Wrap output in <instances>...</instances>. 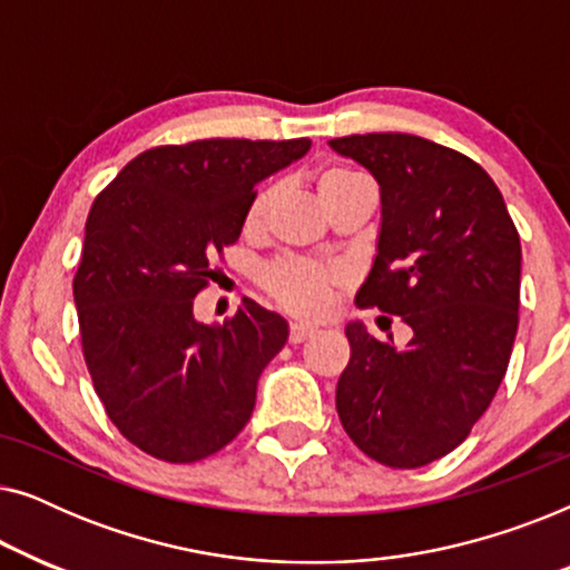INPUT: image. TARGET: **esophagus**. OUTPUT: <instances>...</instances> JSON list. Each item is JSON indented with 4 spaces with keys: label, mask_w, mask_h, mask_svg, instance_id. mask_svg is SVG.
Here are the masks:
<instances>
[{
    "label": "esophagus",
    "mask_w": 570,
    "mask_h": 570,
    "mask_svg": "<svg viewBox=\"0 0 570 570\" xmlns=\"http://www.w3.org/2000/svg\"><path fill=\"white\" fill-rule=\"evenodd\" d=\"M314 334H316L314 324H303V322L291 324V342H293V345H298V342L314 337Z\"/></svg>",
    "instance_id": "obj_1"
}]
</instances>
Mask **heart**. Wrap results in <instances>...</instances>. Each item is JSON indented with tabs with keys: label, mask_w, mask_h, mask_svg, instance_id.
<instances>
[{
	"label": "heart",
	"mask_w": 570,
	"mask_h": 570,
	"mask_svg": "<svg viewBox=\"0 0 570 570\" xmlns=\"http://www.w3.org/2000/svg\"><path fill=\"white\" fill-rule=\"evenodd\" d=\"M363 181V176H357L355 170L342 168V166H326L316 170L314 184L318 199L326 207L340 197L342 191L350 186ZM277 199V186L267 184L254 194V199L248 202L244 225L246 230H259L264 220H267L272 205ZM345 279V272L340 267H326V264L306 262V259H277L267 264L262 269L259 283L264 293L269 295L277 306L298 316H324L332 308L337 287Z\"/></svg>",
	"instance_id": "b5f03b06"
}]
</instances>
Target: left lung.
<instances>
[{"mask_svg": "<svg viewBox=\"0 0 570 570\" xmlns=\"http://www.w3.org/2000/svg\"><path fill=\"white\" fill-rule=\"evenodd\" d=\"M381 186V230L357 308L400 316L407 347L345 326L337 412L363 454L415 470L454 451L490 407L519 326L521 244L485 170L431 139L379 131L330 139Z\"/></svg>", "mask_w": 570, "mask_h": 570, "instance_id": "8db88e82", "label": "left lung"}]
</instances>
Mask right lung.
Masks as SVG:
<instances>
[{
  "instance_id": "obj_1",
  "label": "right lung",
  "mask_w": 570,
  "mask_h": 570,
  "mask_svg": "<svg viewBox=\"0 0 570 570\" xmlns=\"http://www.w3.org/2000/svg\"><path fill=\"white\" fill-rule=\"evenodd\" d=\"M311 139H197L139 153L92 202L72 291L92 386L145 454L191 464L244 431L287 322L252 298L199 324L209 259L244 228L256 184Z\"/></svg>"
}]
</instances>
